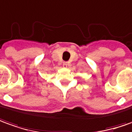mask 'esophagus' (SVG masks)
Segmentation results:
<instances>
[{
  "label": "esophagus",
  "instance_id": "34e87169",
  "mask_svg": "<svg viewBox=\"0 0 132 132\" xmlns=\"http://www.w3.org/2000/svg\"><path fill=\"white\" fill-rule=\"evenodd\" d=\"M68 62H63V67L64 68H68Z\"/></svg>",
  "mask_w": 132,
  "mask_h": 132
}]
</instances>
